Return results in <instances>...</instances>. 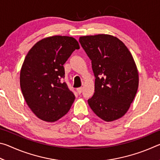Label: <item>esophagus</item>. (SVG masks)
Masks as SVG:
<instances>
[{
	"label": "esophagus",
	"mask_w": 160,
	"mask_h": 160,
	"mask_svg": "<svg viewBox=\"0 0 160 160\" xmlns=\"http://www.w3.org/2000/svg\"><path fill=\"white\" fill-rule=\"evenodd\" d=\"M82 88H77V92H78V94H80L81 92H82Z\"/></svg>",
	"instance_id": "34e87169"
}]
</instances>
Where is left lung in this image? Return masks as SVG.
<instances>
[{"instance_id": "left-lung-1", "label": "left lung", "mask_w": 160, "mask_h": 160, "mask_svg": "<svg viewBox=\"0 0 160 160\" xmlns=\"http://www.w3.org/2000/svg\"><path fill=\"white\" fill-rule=\"evenodd\" d=\"M82 47L92 61L94 93L88 104L100 118L110 122L126 114L138 88V71L123 42L109 34L82 36Z\"/></svg>"}]
</instances>
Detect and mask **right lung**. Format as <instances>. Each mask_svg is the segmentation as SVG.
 Listing matches in <instances>:
<instances>
[{
  "label": "right lung",
  "mask_w": 160,
  "mask_h": 160,
  "mask_svg": "<svg viewBox=\"0 0 160 160\" xmlns=\"http://www.w3.org/2000/svg\"><path fill=\"white\" fill-rule=\"evenodd\" d=\"M79 44L75 38L52 36L37 42L22 66L20 83L27 104L37 117L55 122L68 112L75 99L66 82L63 65Z\"/></svg>",
  "instance_id": "obj_1"
}]
</instances>
